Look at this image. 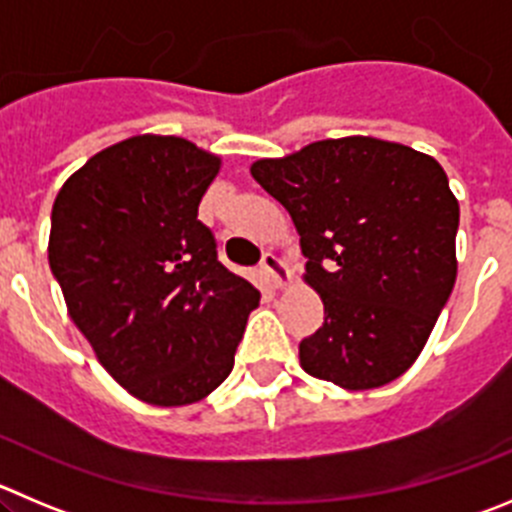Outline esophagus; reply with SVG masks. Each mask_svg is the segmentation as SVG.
Masks as SVG:
<instances>
[{"instance_id":"esophagus-1","label":"esophagus","mask_w":512,"mask_h":512,"mask_svg":"<svg viewBox=\"0 0 512 512\" xmlns=\"http://www.w3.org/2000/svg\"><path fill=\"white\" fill-rule=\"evenodd\" d=\"M262 272H265L267 283H270L272 288H285V285L290 283L288 265H285L280 257L272 255V252H265V255H262Z\"/></svg>"}]
</instances>
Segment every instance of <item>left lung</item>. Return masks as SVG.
<instances>
[{
	"label": "left lung",
	"instance_id": "1",
	"mask_svg": "<svg viewBox=\"0 0 512 512\" xmlns=\"http://www.w3.org/2000/svg\"><path fill=\"white\" fill-rule=\"evenodd\" d=\"M250 174L288 209L321 295L323 326L300 366L348 391L417 361L457 278L460 204L432 156L371 136L326 138Z\"/></svg>",
	"mask_w": 512,
	"mask_h": 512
}]
</instances>
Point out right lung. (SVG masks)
Returning <instances> with one entry per match:
<instances>
[{
  "mask_svg": "<svg viewBox=\"0 0 512 512\" xmlns=\"http://www.w3.org/2000/svg\"><path fill=\"white\" fill-rule=\"evenodd\" d=\"M222 159L179 136L90 156L52 204L47 257L103 369L136 399L186 407L229 376L260 293L197 219Z\"/></svg>",
  "mask_w": 512,
  "mask_h": 512,
  "instance_id": "add662e5",
  "label": "right lung"
}]
</instances>
